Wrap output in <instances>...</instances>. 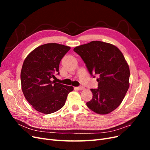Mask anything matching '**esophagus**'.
<instances>
[{
  "label": "esophagus",
  "instance_id": "obj_1",
  "mask_svg": "<svg viewBox=\"0 0 150 150\" xmlns=\"http://www.w3.org/2000/svg\"><path fill=\"white\" fill-rule=\"evenodd\" d=\"M76 89L78 90H83L84 89V88L83 86H79V87H76Z\"/></svg>",
  "mask_w": 150,
  "mask_h": 150
}]
</instances>
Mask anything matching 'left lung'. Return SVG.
<instances>
[{
	"instance_id": "obj_1",
	"label": "left lung",
	"mask_w": 150,
	"mask_h": 150,
	"mask_svg": "<svg viewBox=\"0 0 150 150\" xmlns=\"http://www.w3.org/2000/svg\"><path fill=\"white\" fill-rule=\"evenodd\" d=\"M82 58L90 74L99 78L98 89H91L93 98L88 107L99 115L114 111L123 100L129 83V66L123 54L114 45L91 41L74 49Z\"/></svg>"
}]
</instances>
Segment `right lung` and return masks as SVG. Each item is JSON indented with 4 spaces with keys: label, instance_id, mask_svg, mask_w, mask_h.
Instances as JSON below:
<instances>
[{
    "label": "right lung",
    "instance_id": "obj_1",
    "mask_svg": "<svg viewBox=\"0 0 150 150\" xmlns=\"http://www.w3.org/2000/svg\"><path fill=\"white\" fill-rule=\"evenodd\" d=\"M70 47L56 43L41 45L26 57L22 67L21 81L25 99L34 109L44 114L59 110L64 106L72 86L56 83L59 66Z\"/></svg>",
    "mask_w": 150,
    "mask_h": 150
}]
</instances>
